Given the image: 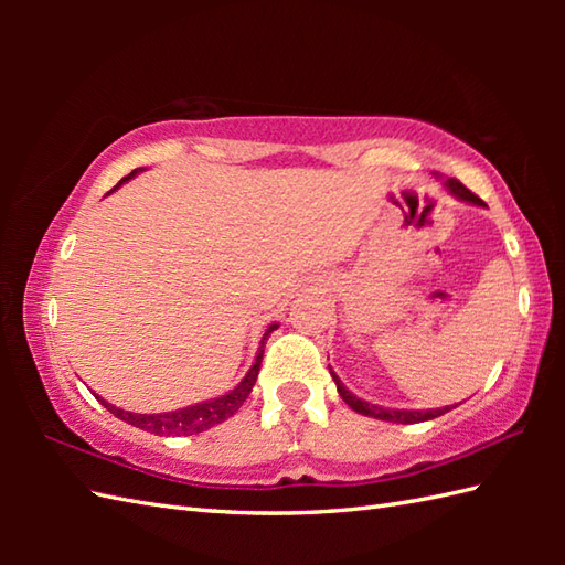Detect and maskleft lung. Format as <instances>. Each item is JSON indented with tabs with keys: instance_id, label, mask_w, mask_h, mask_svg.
Listing matches in <instances>:
<instances>
[{
	"instance_id": "8db88e82",
	"label": "left lung",
	"mask_w": 565,
	"mask_h": 565,
	"mask_svg": "<svg viewBox=\"0 0 565 565\" xmlns=\"http://www.w3.org/2000/svg\"><path fill=\"white\" fill-rule=\"evenodd\" d=\"M447 189L451 191V194L456 199L461 201H468V203H476V206H486V203L478 199L473 191H468L459 179H447ZM330 374L334 379V383H338V393L342 395V401L352 407V411L362 413L366 417H374V419H386V423H398V425H415V423H425V419H435L444 413H449L451 407H437V411H391V407H381V405H371L362 398H356V395L352 391L344 388V383L338 379V374L330 369Z\"/></svg>"
}]
</instances>
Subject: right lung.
<instances>
[{
	"mask_svg": "<svg viewBox=\"0 0 565 565\" xmlns=\"http://www.w3.org/2000/svg\"><path fill=\"white\" fill-rule=\"evenodd\" d=\"M140 170H134L128 177H124L121 182L116 184V189L121 186L124 182H128V179H134ZM114 191V189H111ZM279 328L274 322V326L267 328V332H264L262 338V344L257 350V356L255 362H252L249 371L245 374V379L237 383V386L231 391L221 395V398H213V401H203V403H196V405H189V407H182V411H174V413H158V415H140V413H128V411H121V407H116L111 403H106L104 398H97L102 401V405L109 411L111 415H116L118 419H124V423L134 425V427H140L150 431V435H160V437H189V435H199V431L203 429H211L215 425H221L223 419L233 417L239 405H243L247 401V395L252 393V386H255L257 381V374H259V366H262V354H264V344H267L269 334Z\"/></svg>",
	"mask_w": 565,
	"mask_h": 565,
	"instance_id": "add662e5",
	"label": "right lung"
}]
</instances>
